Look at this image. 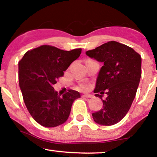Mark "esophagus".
<instances>
[{"mask_svg":"<svg viewBox=\"0 0 157 157\" xmlns=\"http://www.w3.org/2000/svg\"><path fill=\"white\" fill-rule=\"evenodd\" d=\"M82 97H86V98H91V97H93V95H91V94H84V95H82Z\"/></svg>","mask_w":157,"mask_h":157,"instance_id":"34e87169","label":"esophagus"}]
</instances>
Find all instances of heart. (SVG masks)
<instances>
[{"instance_id": "obj_1", "label": "heart", "mask_w": 157, "mask_h": 157, "mask_svg": "<svg viewBox=\"0 0 157 157\" xmlns=\"http://www.w3.org/2000/svg\"><path fill=\"white\" fill-rule=\"evenodd\" d=\"M80 88L81 89H87V85L81 84L80 86Z\"/></svg>"}]
</instances>
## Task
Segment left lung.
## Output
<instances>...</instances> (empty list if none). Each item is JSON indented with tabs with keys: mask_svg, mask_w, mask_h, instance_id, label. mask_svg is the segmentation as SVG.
Masks as SVG:
<instances>
[{
	"mask_svg": "<svg viewBox=\"0 0 157 157\" xmlns=\"http://www.w3.org/2000/svg\"><path fill=\"white\" fill-rule=\"evenodd\" d=\"M86 54L103 63L94 91L103 105L92 113L94 121L102 125H114L125 116L136 96L142 75L141 56L116 41H109ZM105 90L108 97L102 100L101 94Z\"/></svg>",
	"mask_w": 157,
	"mask_h": 157,
	"instance_id": "1",
	"label": "left lung"
}]
</instances>
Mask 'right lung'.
Returning <instances> with one entry per match:
<instances>
[{
    "instance_id": "1",
    "label": "right lung",
    "mask_w": 157,
    "mask_h": 157,
    "mask_svg": "<svg viewBox=\"0 0 157 157\" xmlns=\"http://www.w3.org/2000/svg\"><path fill=\"white\" fill-rule=\"evenodd\" d=\"M82 49L64 51L44 45L26 52L18 63L19 86L32 118L40 125L56 127L68 120L71 105L80 98L78 91L69 89L61 96L53 88Z\"/></svg>"
}]
</instances>
